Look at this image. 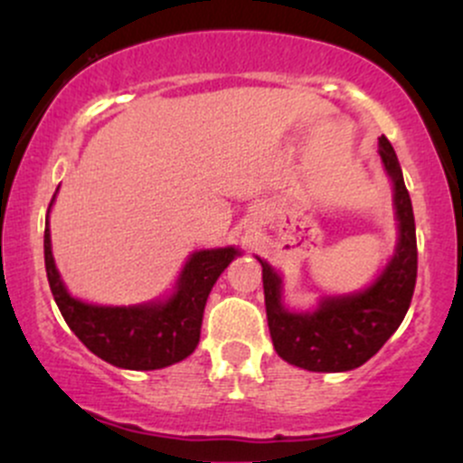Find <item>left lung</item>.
Segmentation results:
<instances>
[{
  "label": "left lung",
  "mask_w": 463,
  "mask_h": 463,
  "mask_svg": "<svg viewBox=\"0 0 463 463\" xmlns=\"http://www.w3.org/2000/svg\"><path fill=\"white\" fill-rule=\"evenodd\" d=\"M378 154L394 185L399 241L394 255L372 287L352 296L322 298L316 311L293 314L282 305L279 275L258 258L273 347L279 358L302 370L347 372L361 367L399 329L412 302L417 284V228L412 202L399 158L385 137L378 138Z\"/></svg>",
  "instance_id": "obj_1"
}]
</instances>
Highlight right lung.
<instances>
[{
	"label": "right lung",
	"mask_w": 463,
	"mask_h": 463,
	"mask_svg": "<svg viewBox=\"0 0 463 463\" xmlns=\"http://www.w3.org/2000/svg\"><path fill=\"white\" fill-rule=\"evenodd\" d=\"M237 255L240 250L235 246L193 253L181 270L176 291L163 302L96 307L67 291L51 253L49 219L44 228L46 278L60 314L89 352L123 370H161L197 349L210 288Z\"/></svg>",
	"instance_id": "obj_1"
}]
</instances>
